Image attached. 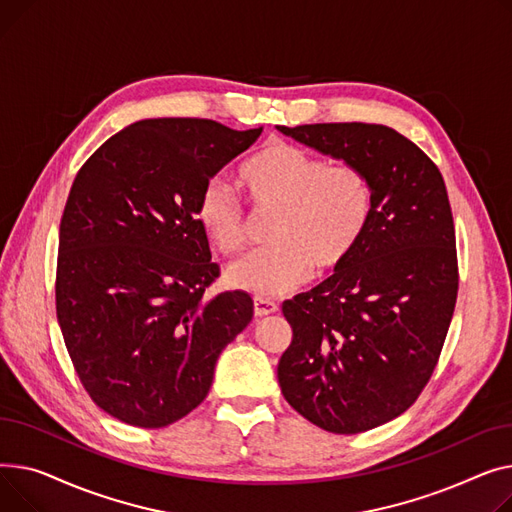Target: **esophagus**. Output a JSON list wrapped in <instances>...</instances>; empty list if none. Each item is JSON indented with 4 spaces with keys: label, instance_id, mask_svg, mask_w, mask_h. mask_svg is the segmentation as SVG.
<instances>
[{
    "label": "esophagus",
    "instance_id": "1",
    "mask_svg": "<svg viewBox=\"0 0 512 512\" xmlns=\"http://www.w3.org/2000/svg\"><path fill=\"white\" fill-rule=\"evenodd\" d=\"M279 310V306L275 302H270V299L264 297H254V316L262 318L268 314H275Z\"/></svg>",
    "mask_w": 512,
    "mask_h": 512
}]
</instances>
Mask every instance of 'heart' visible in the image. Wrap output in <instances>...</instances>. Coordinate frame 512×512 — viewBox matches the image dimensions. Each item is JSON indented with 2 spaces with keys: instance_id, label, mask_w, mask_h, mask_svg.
Instances as JSON below:
<instances>
[{
  "instance_id": "1",
  "label": "heart",
  "mask_w": 512,
  "mask_h": 512,
  "mask_svg": "<svg viewBox=\"0 0 512 512\" xmlns=\"http://www.w3.org/2000/svg\"><path fill=\"white\" fill-rule=\"evenodd\" d=\"M239 182L260 213H275L268 242L225 270L231 289L256 297H279L304 285L312 270H341L374 217L370 175L353 163L328 165L285 140L266 142L242 169ZM194 215L208 242L231 254L244 246L246 215L219 177L202 184Z\"/></svg>"
}]
</instances>
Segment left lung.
<instances>
[{
    "instance_id": "left-lung-1",
    "label": "left lung",
    "mask_w": 512,
    "mask_h": 512,
    "mask_svg": "<svg viewBox=\"0 0 512 512\" xmlns=\"http://www.w3.org/2000/svg\"><path fill=\"white\" fill-rule=\"evenodd\" d=\"M277 130L362 167L374 186V217L349 262L283 304L293 339L277 368L283 397L308 422L359 434L407 411L442 351L459 289L446 186L424 150L388 126Z\"/></svg>"
}]
</instances>
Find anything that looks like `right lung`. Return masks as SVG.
<instances>
[{
    "label": "right lung",
    "instance_id": "right-lung-1",
    "mask_svg": "<svg viewBox=\"0 0 512 512\" xmlns=\"http://www.w3.org/2000/svg\"><path fill=\"white\" fill-rule=\"evenodd\" d=\"M262 128L142 119L78 171L59 225L57 322L86 393L136 428L196 409L221 351L250 324L252 297L204 299L219 277L194 206L206 179Z\"/></svg>",
    "mask_w": 512,
    "mask_h": 512
}]
</instances>
